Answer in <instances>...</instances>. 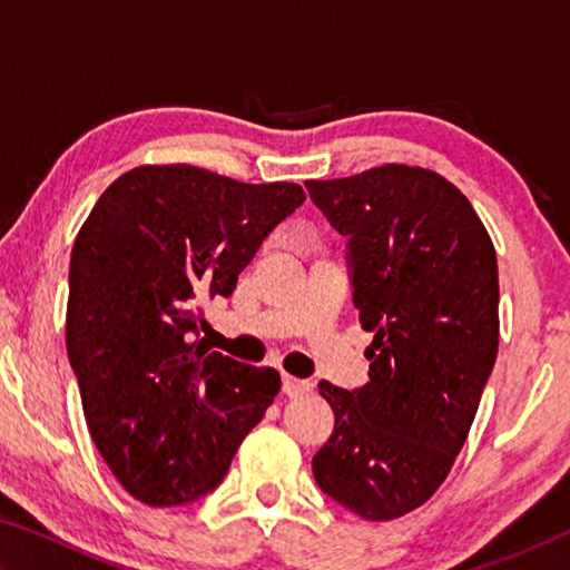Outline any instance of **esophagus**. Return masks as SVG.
I'll use <instances>...</instances> for the list:
<instances>
[{
	"label": "esophagus",
	"mask_w": 570,
	"mask_h": 570,
	"mask_svg": "<svg viewBox=\"0 0 570 570\" xmlns=\"http://www.w3.org/2000/svg\"><path fill=\"white\" fill-rule=\"evenodd\" d=\"M312 387L314 384L308 380H296V377H288V374H284V380H282V392L292 400L304 397V394L312 392Z\"/></svg>",
	"instance_id": "obj_1"
}]
</instances>
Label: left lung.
<instances>
[{
	"label": "left lung",
	"mask_w": 570,
	"mask_h": 570,
	"mask_svg": "<svg viewBox=\"0 0 570 570\" xmlns=\"http://www.w3.org/2000/svg\"><path fill=\"white\" fill-rule=\"evenodd\" d=\"M346 236L352 302L372 332L370 382H320L334 432L312 470L366 520L420 508L465 445L498 356V258L470 200L438 173L382 166L306 180Z\"/></svg>",
	"instance_id": "8db88e82"
}]
</instances>
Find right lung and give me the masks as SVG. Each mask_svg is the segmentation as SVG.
Returning a JSON list of instances; mask_svg holds the SVG:
<instances>
[{"mask_svg": "<svg viewBox=\"0 0 570 570\" xmlns=\"http://www.w3.org/2000/svg\"><path fill=\"white\" fill-rule=\"evenodd\" d=\"M304 198L296 183L140 166L102 193L77 234L67 356L95 445L140 503L186 505L216 490L278 394V372L196 342V298L234 294Z\"/></svg>", "mask_w": 570, "mask_h": 570, "instance_id": "obj_1", "label": "right lung"}]
</instances>
